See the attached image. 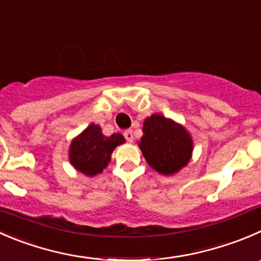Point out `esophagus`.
Returning <instances> with one entry per match:
<instances>
[{"label": "esophagus", "mask_w": 261, "mask_h": 261, "mask_svg": "<svg viewBox=\"0 0 261 261\" xmlns=\"http://www.w3.org/2000/svg\"><path fill=\"white\" fill-rule=\"evenodd\" d=\"M123 136H125V139L128 141V143H133L134 141V135L131 130H126L125 133H123Z\"/></svg>", "instance_id": "1"}]
</instances>
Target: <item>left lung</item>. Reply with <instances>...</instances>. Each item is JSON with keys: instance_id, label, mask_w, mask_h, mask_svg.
Masks as SVG:
<instances>
[{"instance_id": "8db88e82", "label": "left lung", "mask_w": 261, "mask_h": 261, "mask_svg": "<svg viewBox=\"0 0 261 261\" xmlns=\"http://www.w3.org/2000/svg\"><path fill=\"white\" fill-rule=\"evenodd\" d=\"M192 146L189 131L171 118L154 113L144 121L139 148L158 173L169 176L184 168L191 159Z\"/></svg>"}]
</instances>
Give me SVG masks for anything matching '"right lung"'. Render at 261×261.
Returning <instances> with one entry per match:
<instances>
[{
    "mask_svg": "<svg viewBox=\"0 0 261 261\" xmlns=\"http://www.w3.org/2000/svg\"><path fill=\"white\" fill-rule=\"evenodd\" d=\"M125 143L121 134L105 136L102 128L90 123L79 136L71 141L69 150L70 163L85 176L100 173L111 161V154L116 146Z\"/></svg>",
    "mask_w": 261,
    "mask_h": 261,
    "instance_id": "obj_1",
    "label": "right lung"
}]
</instances>
